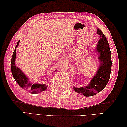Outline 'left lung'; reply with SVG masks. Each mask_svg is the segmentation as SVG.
Masks as SVG:
<instances>
[{
    "instance_id": "left-lung-1",
    "label": "left lung",
    "mask_w": 127,
    "mask_h": 127,
    "mask_svg": "<svg viewBox=\"0 0 127 127\" xmlns=\"http://www.w3.org/2000/svg\"><path fill=\"white\" fill-rule=\"evenodd\" d=\"M97 34L99 35L100 39L96 48V52L99 53L98 59L100 61V66L87 86L79 88L74 87L76 92L85 96L95 95L104 89L109 82L111 74L112 61L108 41L99 29H97Z\"/></svg>"
}]
</instances>
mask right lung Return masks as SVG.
Wrapping results in <instances>:
<instances>
[{
  "label": "right lung",
  "mask_w": 127,
  "mask_h": 127,
  "mask_svg": "<svg viewBox=\"0 0 127 127\" xmlns=\"http://www.w3.org/2000/svg\"><path fill=\"white\" fill-rule=\"evenodd\" d=\"M20 43V40L17 42L16 48L18 47ZM16 49H15L13 52V55L11 59V71L13 77L15 81L23 89L29 91L32 94H37L40 92L45 91L47 88V86L45 84H33L30 83L28 77L22 71L20 68L16 66L15 64V59H16Z\"/></svg>",
  "instance_id": "add662e5"
}]
</instances>
